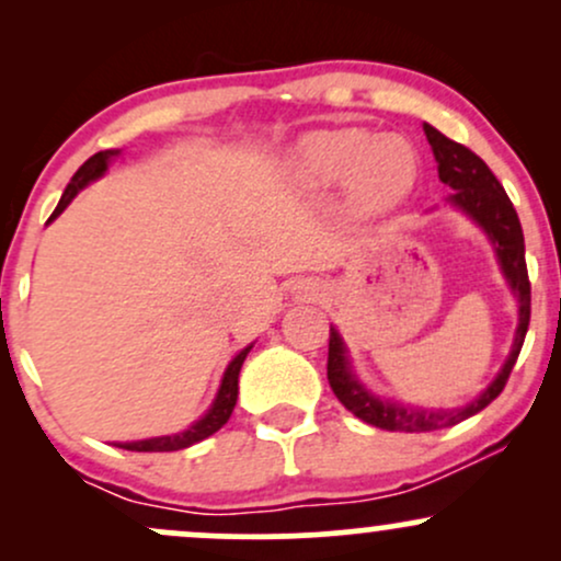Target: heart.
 I'll return each instance as SVG.
<instances>
[{"instance_id":"heart-1","label":"heart","mask_w":561,"mask_h":561,"mask_svg":"<svg viewBox=\"0 0 561 561\" xmlns=\"http://www.w3.org/2000/svg\"><path fill=\"white\" fill-rule=\"evenodd\" d=\"M293 169L308 184H332L347 176L353 197L366 208H390L416 182V152L398 137H377L362 128L313 131L293 150Z\"/></svg>"}]
</instances>
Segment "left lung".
Instances as JSON below:
<instances>
[{
    "label": "left lung",
    "instance_id": "8db88e82",
    "mask_svg": "<svg viewBox=\"0 0 561 561\" xmlns=\"http://www.w3.org/2000/svg\"><path fill=\"white\" fill-rule=\"evenodd\" d=\"M424 134H427V141L437 160V176H440L443 184L454 190V195L448 199L456 208L465 210L472 221H478L485 229V234L491 237L495 255H499L501 263V272H504L508 287L517 295L519 327L517 334H514L512 353H508L499 377L482 390L480 398H474L467 405H459V409H420V405L379 401L353 375L343 337H340V332L334 327H330L327 379H330L332 392L358 420L371 424V427L390 430V433H433V430L454 427V424L465 422L485 409L504 390L506 379L512 375L514 364H517L519 351H523L527 324H530V279H527L525 263V237L512 199H508L499 179L493 176V171L488 169L485 160L474 156L469 147L448 139L446 134H440L430 124H424Z\"/></svg>",
    "mask_w": 561,
    "mask_h": 561
}]
</instances>
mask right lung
I'll return each instance as SVG.
<instances>
[{"mask_svg": "<svg viewBox=\"0 0 561 561\" xmlns=\"http://www.w3.org/2000/svg\"><path fill=\"white\" fill-rule=\"evenodd\" d=\"M118 156V150H102L96 152V156H92L87 160V163L81 165L79 171L73 173V179H70V184L66 186V192H62L60 203H57L55 214L49 216V221L53 218H57L62 214V210L68 208V203L73 199L79 192L87 186L89 182H94V179H100L102 173L107 171V163H111V158ZM248 345L244 351L237 353L234 358H231V364L227 366V371H224V379H221V388H218V396L214 405L208 409V414L203 416V420H197L195 424H192L190 430H184V433L179 435H160V437H150V440H137V443H115L118 448H126V450H182V448H190L195 446V443L205 440V437H210L214 433H218V430L224 427V424L229 422L231 411H234V403H237V379H240V369H242V362L244 356L250 353Z\"/></svg>", "mask_w": 561, "mask_h": 561, "instance_id": "1", "label": "right lung"}]
</instances>
